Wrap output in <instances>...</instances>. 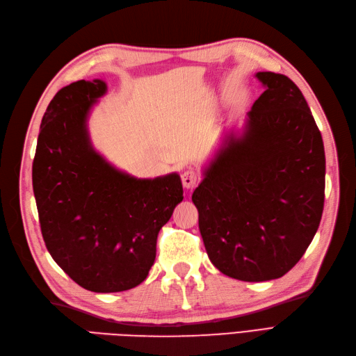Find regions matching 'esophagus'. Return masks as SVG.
<instances>
[{
  "label": "esophagus",
  "mask_w": 356,
  "mask_h": 356,
  "mask_svg": "<svg viewBox=\"0 0 356 356\" xmlns=\"http://www.w3.org/2000/svg\"><path fill=\"white\" fill-rule=\"evenodd\" d=\"M181 181H182V186H184L187 190H191V188H195L199 184L200 177H199V174H197L196 170L190 169V170H186L184 174H182Z\"/></svg>",
  "instance_id": "34e87169"
}]
</instances>
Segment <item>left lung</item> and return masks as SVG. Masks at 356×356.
<instances>
[{"mask_svg":"<svg viewBox=\"0 0 356 356\" xmlns=\"http://www.w3.org/2000/svg\"><path fill=\"white\" fill-rule=\"evenodd\" d=\"M266 90L242 135H225L191 196L212 264L263 282L293 268L319 227L325 153L303 93L284 74L257 72Z\"/></svg>","mask_w":356,"mask_h":356,"instance_id":"obj_1","label":"left lung"}]
</instances>
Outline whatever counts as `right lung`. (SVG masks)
<instances>
[{
  "mask_svg": "<svg viewBox=\"0 0 356 356\" xmlns=\"http://www.w3.org/2000/svg\"><path fill=\"white\" fill-rule=\"evenodd\" d=\"M102 80L62 88L42 115L32 187L42 239L58 266L93 293L135 288L156 260L160 229L184 199L178 174L138 179L90 143L88 117Z\"/></svg>",
  "mask_w": 356,
  "mask_h": 356,
  "instance_id": "add662e5",
  "label": "right lung"
}]
</instances>
